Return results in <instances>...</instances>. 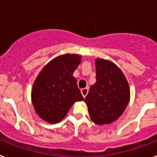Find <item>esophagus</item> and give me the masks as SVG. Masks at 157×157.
<instances>
[{
    "mask_svg": "<svg viewBox=\"0 0 157 157\" xmlns=\"http://www.w3.org/2000/svg\"><path fill=\"white\" fill-rule=\"evenodd\" d=\"M81 93L82 94L83 98H85L86 97L87 94H88V88H83L81 90Z\"/></svg>",
    "mask_w": 157,
    "mask_h": 157,
    "instance_id": "esophagus-1",
    "label": "esophagus"
}]
</instances>
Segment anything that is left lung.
Instances as JSON below:
<instances>
[{"label":"left lung","mask_w":157,"mask_h":157,"mask_svg":"<svg viewBox=\"0 0 157 157\" xmlns=\"http://www.w3.org/2000/svg\"><path fill=\"white\" fill-rule=\"evenodd\" d=\"M96 82L85 98L90 117L96 124H109L123 113L130 101L128 82L112 62L96 59Z\"/></svg>","instance_id":"8db88e82"}]
</instances>
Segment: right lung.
I'll return each mask as SVG.
<instances>
[{"mask_svg":"<svg viewBox=\"0 0 157 157\" xmlns=\"http://www.w3.org/2000/svg\"><path fill=\"white\" fill-rule=\"evenodd\" d=\"M82 57L64 54L47 63L37 75L31 91L37 114L49 123H57L67 114L75 101H82L73 73Z\"/></svg>","mask_w":157,"mask_h":157,"instance_id":"add662e5","label":"right lung"}]
</instances>
